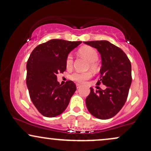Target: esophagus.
<instances>
[{
    "mask_svg": "<svg viewBox=\"0 0 151 151\" xmlns=\"http://www.w3.org/2000/svg\"><path fill=\"white\" fill-rule=\"evenodd\" d=\"M76 86H77V89H79V87H81V84H76Z\"/></svg>",
    "mask_w": 151,
    "mask_h": 151,
    "instance_id": "34e87169",
    "label": "esophagus"
}]
</instances>
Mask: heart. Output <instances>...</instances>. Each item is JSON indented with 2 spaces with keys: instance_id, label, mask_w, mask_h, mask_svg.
<instances>
[{
  "instance_id": "b5f03b06",
  "label": "heart",
  "mask_w": 151,
  "mask_h": 151,
  "mask_svg": "<svg viewBox=\"0 0 151 151\" xmlns=\"http://www.w3.org/2000/svg\"><path fill=\"white\" fill-rule=\"evenodd\" d=\"M79 55L85 58L89 63V68L91 70L96 71L98 70L99 65L96 62L99 58L98 52L94 48L89 46H84L80 48L78 51ZM66 67L67 68H71L73 65V56L71 54H69L66 58ZM92 74L90 72H74L70 76L72 80L78 83H84L86 80L91 77Z\"/></svg>"
}]
</instances>
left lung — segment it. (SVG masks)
<instances>
[{"label": "left lung", "instance_id": "obj_1", "mask_svg": "<svg viewBox=\"0 0 151 151\" xmlns=\"http://www.w3.org/2000/svg\"><path fill=\"white\" fill-rule=\"evenodd\" d=\"M101 54L102 66L97 84L106 89L94 91L90 88L86 105L90 114L97 119H109L120 111L125 104L132 81L131 65L127 55L119 47L106 40L84 42Z\"/></svg>", "mask_w": 151, "mask_h": 151}]
</instances>
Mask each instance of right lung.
I'll return each instance as SVG.
<instances>
[{
    "label": "right lung",
    "instance_id": "right-lung-1",
    "mask_svg": "<svg viewBox=\"0 0 151 151\" xmlns=\"http://www.w3.org/2000/svg\"><path fill=\"white\" fill-rule=\"evenodd\" d=\"M81 42L50 40L36 47L29 57L26 84L31 101L44 116L55 117L63 113L77 89L71 80L60 84L57 74L66 70V58Z\"/></svg>",
    "mask_w": 151,
    "mask_h": 151
}]
</instances>
